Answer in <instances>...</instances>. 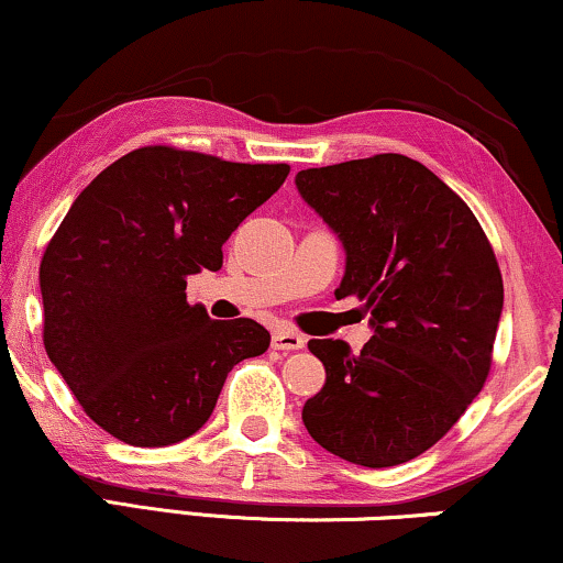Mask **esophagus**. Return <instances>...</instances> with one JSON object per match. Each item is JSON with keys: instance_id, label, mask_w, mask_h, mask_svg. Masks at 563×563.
Returning a JSON list of instances; mask_svg holds the SVG:
<instances>
[{"instance_id": "esophagus-1", "label": "esophagus", "mask_w": 563, "mask_h": 563, "mask_svg": "<svg viewBox=\"0 0 563 563\" xmlns=\"http://www.w3.org/2000/svg\"><path fill=\"white\" fill-rule=\"evenodd\" d=\"M305 343H307V338L295 333V330H289V328H276L272 335L274 351H299V349H305Z\"/></svg>"}]
</instances>
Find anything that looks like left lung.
Here are the masks:
<instances>
[{
  "label": "left lung",
  "mask_w": 563,
  "mask_h": 563,
  "mask_svg": "<svg viewBox=\"0 0 563 563\" xmlns=\"http://www.w3.org/2000/svg\"><path fill=\"white\" fill-rule=\"evenodd\" d=\"M297 189L343 241L335 297L364 302L374 325L358 356L343 341L307 343L328 376L305 428L351 464H405L487 382L505 297L497 256L464 199L402 153L305 168Z\"/></svg>",
  "instance_id": "left-lung-1"
}]
</instances>
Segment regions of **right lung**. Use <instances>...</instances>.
Returning a JSON list of instances; mask_svg holds the SVG:
<instances>
[{"label":"right lung","instance_id":"obj_1","mask_svg":"<svg viewBox=\"0 0 563 563\" xmlns=\"http://www.w3.org/2000/svg\"><path fill=\"white\" fill-rule=\"evenodd\" d=\"M145 145L76 197L41 261L43 345L84 412L122 443L156 449L205 426L230 368L261 356L256 320H212L187 276L222 266V243L287 179Z\"/></svg>","mask_w":563,"mask_h":563}]
</instances>
